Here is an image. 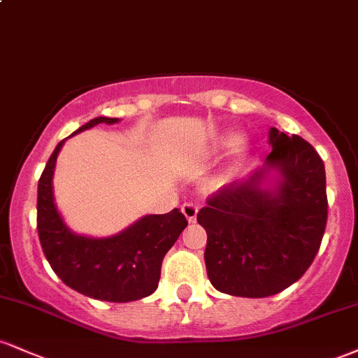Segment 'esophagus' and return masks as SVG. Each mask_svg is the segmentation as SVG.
Segmentation results:
<instances>
[{
  "label": "esophagus",
  "instance_id": "34e87169",
  "mask_svg": "<svg viewBox=\"0 0 358 358\" xmlns=\"http://www.w3.org/2000/svg\"><path fill=\"white\" fill-rule=\"evenodd\" d=\"M182 212L183 215L187 217V220L190 222V224H193V222L196 220V213H199V207L193 203H183L182 205Z\"/></svg>",
  "mask_w": 358,
  "mask_h": 358
}]
</instances>
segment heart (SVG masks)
Returning <instances> with one entry per match:
<instances>
[{
	"mask_svg": "<svg viewBox=\"0 0 358 358\" xmlns=\"http://www.w3.org/2000/svg\"><path fill=\"white\" fill-rule=\"evenodd\" d=\"M242 143H244V136H242V134H239V133H225V134H222V136L215 141L213 151H215V153H220V155L234 153V151L239 150V148L242 146ZM227 178H229V173H227V171H224V173H220L219 176H217L215 183L217 185L225 183V182H227Z\"/></svg>",
	"mask_w": 358,
	"mask_h": 358,
	"instance_id": "1",
	"label": "heart"
}]
</instances>
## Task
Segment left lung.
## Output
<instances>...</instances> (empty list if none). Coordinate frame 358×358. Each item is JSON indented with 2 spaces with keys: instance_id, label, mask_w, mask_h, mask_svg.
<instances>
[{
  "instance_id": "8db88e82",
  "label": "left lung",
  "mask_w": 358,
  "mask_h": 358,
  "mask_svg": "<svg viewBox=\"0 0 358 358\" xmlns=\"http://www.w3.org/2000/svg\"><path fill=\"white\" fill-rule=\"evenodd\" d=\"M273 151L256 171L225 185L196 220L207 231L205 266L215 289L266 298L296 282L327 225V178L315 148L271 127Z\"/></svg>"
}]
</instances>
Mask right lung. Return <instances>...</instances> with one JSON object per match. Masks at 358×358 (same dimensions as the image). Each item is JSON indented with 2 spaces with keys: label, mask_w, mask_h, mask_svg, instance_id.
Segmentation results:
<instances>
[{
  "label": "right lung",
  "mask_w": 358,
  "mask_h": 358,
  "mask_svg": "<svg viewBox=\"0 0 358 358\" xmlns=\"http://www.w3.org/2000/svg\"><path fill=\"white\" fill-rule=\"evenodd\" d=\"M119 117H94L73 134L97 124H116ZM64 141L57 145L38 180L36 229L53 273L85 296L127 303L150 296L158 287L163 257L188 225L178 208L162 215H145L109 237L72 232L57 210L53 171Z\"/></svg>",
  "instance_id": "right-lung-1"
}]
</instances>
